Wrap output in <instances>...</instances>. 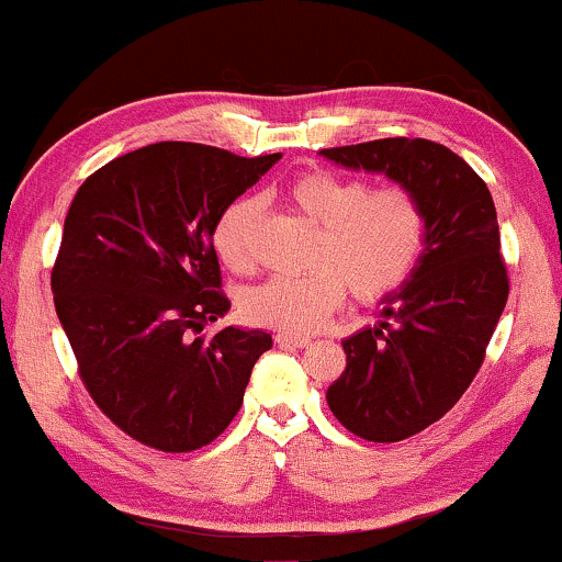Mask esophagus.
<instances>
[{"label": "esophagus", "instance_id": "obj_1", "mask_svg": "<svg viewBox=\"0 0 562 562\" xmlns=\"http://www.w3.org/2000/svg\"><path fill=\"white\" fill-rule=\"evenodd\" d=\"M277 346H293V348H306L312 346V338L308 335H293V333H277L274 335Z\"/></svg>", "mask_w": 562, "mask_h": 562}]
</instances>
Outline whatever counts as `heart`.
<instances>
[{
  "label": "heart",
  "instance_id": "1",
  "mask_svg": "<svg viewBox=\"0 0 562 562\" xmlns=\"http://www.w3.org/2000/svg\"><path fill=\"white\" fill-rule=\"evenodd\" d=\"M295 214L317 229L312 272L272 277L240 299L245 319L282 333H314L344 301L346 288L359 303L383 301L409 280L428 240V216L406 187L372 190L367 179L330 171L295 173L282 187ZM259 200H232L211 227L216 259L235 274L254 267L250 235L259 222Z\"/></svg>",
  "mask_w": 562,
  "mask_h": 562
}]
</instances>
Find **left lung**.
<instances>
[{
  "instance_id": "1",
  "label": "left lung",
  "mask_w": 562,
  "mask_h": 562,
  "mask_svg": "<svg viewBox=\"0 0 562 562\" xmlns=\"http://www.w3.org/2000/svg\"><path fill=\"white\" fill-rule=\"evenodd\" d=\"M353 171L385 173L423 203L428 240L415 272L385 295L378 325L344 340L346 370L327 389L333 415L367 441L420 434L460 402L507 303L492 192L449 147L375 139L322 150Z\"/></svg>"
}]
</instances>
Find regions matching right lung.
Returning <instances> with one entry per match:
<instances>
[{"label":"right lung","instance_id":"obj_1","mask_svg":"<svg viewBox=\"0 0 562 562\" xmlns=\"http://www.w3.org/2000/svg\"><path fill=\"white\" fill-rule=\"evenodd\" d=\"M156 142L111 160L76 192L53 269L55 312L94 404L160 451L211 443L243 404L263 330L229 312L211 227L280 160Z\"/></svg>","mask_w":562,"mask_h":562}]
</instances>
